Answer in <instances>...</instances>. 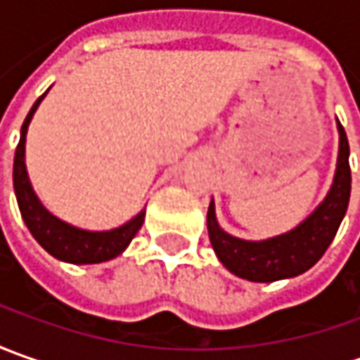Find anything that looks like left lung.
Returning a JSON list of instances; mask_svg holds the SVG:
<instances>
[{"mask_svg": "<svg viewBox=\"0 0 360 360\" xmlns=\"http://www.w3.org/2000/svg\"><path fill=\"white\" fill-rule=\"evenodd\" d=\"M339 156L333 184L311 214L292 230L264 240H244L220 229L216 220L214 200H210L206 224L218 260L226 269L250 283H274L292 278L312 269L330 246L339 230L351 198L349 140L337 120Z\"/></svg>", "mask_w": 360, "mask_h": 360, "instance_id": "obj_1", "label": "left lung"}]
</instances>
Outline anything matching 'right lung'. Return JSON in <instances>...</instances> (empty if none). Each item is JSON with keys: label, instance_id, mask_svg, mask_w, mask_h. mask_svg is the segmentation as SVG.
Segmentation results:
<instances>
[{"label": "right lung", "instance_id": "right-lung-1", "mask_svg": "<svg viewBox=\"0 0 360 360\" xmlns=\"http://www.w3.org/2000/svg\"><path fill=\"white\" fill-rule=\"evenodd\" d=\"M46 94H41L35 100V104L32 105L27 118L23 122L20 144L15 148V158H13V190H15L21 218L30 232L34 234L35 240L41 244V248L48 250L49 255L58 260L70 262V264H98V262L112 260L128 248L136 232L142 229L146 208L118 229L84 230L63 222L62 218L51 214L41 204L30 182L27 168H25V136H27V128L34 118L35 110L39 108Z\"/></svg>", "mask_w": 360, "mask_h": 360}]
</instances>
